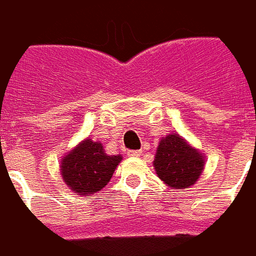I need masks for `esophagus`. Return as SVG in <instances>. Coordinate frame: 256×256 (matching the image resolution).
Returning a JSON list of instances; mask_svg holds the SVG:
<instances>
[{
	"instance_id": "1",
	"label": "esophagus",
	"mask_w": 256,
	"mask_h": 256,
	"mask_svg": "<svg viewBox=\"0 0 256 256\" xmlns=\"http://www.w3.org/2000/svg\"><path fill=\"white\" fill-rule=\"evenodd\" d=\"M142 154V150H128V156H133V158H138Z\"/></svg>"
}]
</instances>
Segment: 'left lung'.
I'll list each match as a JSON object with an SVG mask.
<instances>
[{"label":"left lung","mask_w":256,"mask_h":256,"mask_svg":"<svg viewBox=\"0 0 256 256\" xmlns=\"http://www.w3.org/2000/svg\"><path fill=\"white\" fill-rule=\"evenodd\" d=\"M154 166L168 186L185 189L198 181L203 172L204 158L178 134H170L158 146Z\"/></svg>","instance_id":"obj_1"}]
</instances>
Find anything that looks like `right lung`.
<instances>
[{
	"label": "right lung",
	"mask_w": 256,
	"mask_h": 256,
	"mask_svg": "<svg viewBox=\"0 0 256 256\" xmlns=\"http://www.w3.org/2000/svg\"><path fill=\"white\" fill-rule=\"evenodd\" d=\"M120 156H108L100 142L86 140L62 162L66 184L78 194L98 192L111 180Z\"/></svg>",
	"instance_id": "obj_1"
}]
</instances>
